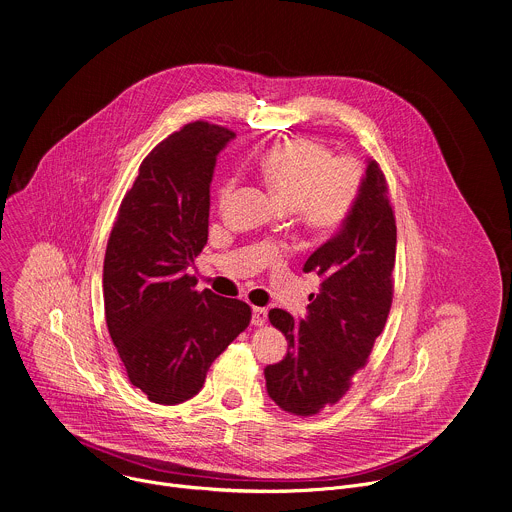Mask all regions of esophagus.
<instances>
[{
	"label": "esophagus",
	"mask_w": 512,
	"mask_h": 512,
	"mask_svg": "<svg viewBox=\"0 0 512 512\" xmlns=\"http://www.w3.org/2000/svg\"><path fill=\"white\" fill-rule=\"evenodd\" d=\"M267 322V310L265 308H253V326H263Z\"/></svg>",
	"instance_id": "1"
}]
</instances>
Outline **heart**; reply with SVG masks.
<instances>
[{
  "label": "heart",
  "instance_id": "b5f03b06",
  "mask_svg": "<svg viewBox=\"0 0 512 512\" xmlns=\"http://www.w3.org/2000/svg\"><path fill=\"white\" fill-rule=\"evenodd\" d=\"M259 174L294 210L298 221L314 233L336 231L354 208L362 186V166L352 156H332L326 143L291 137L275 143L259 160ZM237 188L229 178L218 190L225 206Z\"/></svg>",
  "mask_w": 512,
  "mask_h": 512
}]
</instances>
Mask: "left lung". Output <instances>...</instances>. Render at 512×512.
Wrapping results in <instances>:
<instances>
[{
  "mask_svg": "<svg viewBox=\"0 0 512 512\" xmlns=\"http://www.w3.org/2000/svg\"><path fill=\"white\" fill-rule=\"evenodd\" d=\"M397 225L389 184L373 160L342 231L316 249L304 271L322 277L308 318L271 310L287 354L265 369L269 397L287 413L312 417L336 405L369 362L393 304Z\"/></svg>",
  "mask_w": 512,
  "mask_h": 512,
  "instance_id": "1",
  "label": "left lung"
}]
</instances>
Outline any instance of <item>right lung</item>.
I'll list each match as a JSON object with an SVG mask.
<instances>
[{
	"mask_svg": "<svg viewBox=\"0 0 512 512\" xmlns=\"http://www.w3.org/2000/svg\"><path fill=\"white\" fill-rule=\"evenodd\" d=\"M233 137L200 119L162 139L143 158L107 241V328L131 385L160 405L192 399L251 322L245 302L198 291L188 273L208 241L216 156Z\"/></svg>",
	"mask_w": 512,
	"mask_h": 512,
	"instance_id": "add662e5",
	"label": "right lung"
}]
</instances>
